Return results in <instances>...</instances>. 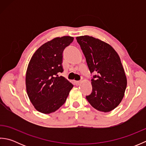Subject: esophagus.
<instances>
[{
	"mask_svg": "<svg viewBox=\"0 0 146 146\" xmlns=\"http://www.w3.org/2000/svg\"><path fill=\"white\" fill-rule=\"evenodd\" d=\"M74 83L76 85H79L81 83V81H74Z\"/></svg>",
	"mask_w": 146,
	"mask_h": 146,
	"instance_id": "esophagus-1",
	"label": "esophagus"
}]
</instances>
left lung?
<instances>
[{
    "mask_svg": "<svg viewBox=\"0 0 146 146\" xmlns=\"http://www.w3.org/2000/svg\"><path fill=\"white\" fill-rule=\"evenodd\" d=\"M90 73H96L92 79V92L86 96L92 106L104 112L115 108L124 96L127 78L119 54L102 40L89 36L76 38Z\"/></svg>",
    "mask_w": 146,
    "mask_h": 146,
    "instance_id": "obj_1",
    "label": "left lung"
}]
</instances>
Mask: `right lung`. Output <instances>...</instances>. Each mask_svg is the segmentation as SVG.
<instances>
[{
	"instance_id": "right-lung-1",
	"label": "right lung",
	"mask_w": 146,
	"mask_h": 146,
	"mask_svg": "<svg viewBox=\"0 0 146 146\" xmlns=\"http://www.w3.org/2000/svg\"><path fill=\"white\" fill-rule=\"evenodd\" d=\"M71 36L58 37L37 49L26 75L27 95L33 106L44 114L54 112L66 102L73 85L58 74L63 71V52L73 42Z\"/></svg>"
}]
</instances>
